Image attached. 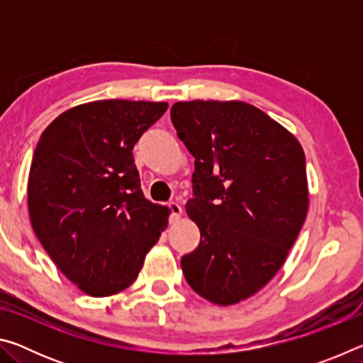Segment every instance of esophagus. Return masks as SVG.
I'll return each instance as SVG.
<instances>
[{"label": "esophagus", "mask_w": 363, "mask_h": 363, "mask_svg": "<svg viewBox=\"0 0 363 363\" xmlns=\"http://www.w3.org/2000/svg\"><path fill=\"white\" fill-rule=\"evenodd\" d=\"M168 208H169V211H171L169 223H177V220H179L181 216H182V208H181V205L174 203V201H169Z\"/></svg>", "instance_id": "esophagus-1"}]
</instances>
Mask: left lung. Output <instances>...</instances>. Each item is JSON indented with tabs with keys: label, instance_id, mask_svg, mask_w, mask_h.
<instances>
[{
	"label": "left lung",
	"instance_id": "8db88e82",
	"mask_svg": "<svg viewBox=\"0 0 363 363\" xmlns=\"http://www.w3.org/2000/svg\"><path fill=\"white\" fill-rule=\"evenodd\" d=\"M171 121L195 158L187 216L200 245L181 259L213 304L253 296L284 266L309 208L306 157L293 134L242 101L176 102Z\"/></svg>",
	"mask_w": 363,
	"mask_h": 363
}]
</instances>
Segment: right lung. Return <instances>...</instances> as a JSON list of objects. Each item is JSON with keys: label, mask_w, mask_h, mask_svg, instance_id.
Here are the masks:
<instances>
[{"label": "right lung", "mask_w": 363, "mask_h": 363, "mask_svg": "<svg viewBox=\"0 0 363 363\" xmlns=\"http://www.w3.org/2000/svg\"><path fill=\"white\" fill-rule=\"evenodd\" d=\"M168 102L107 99L60 113L36 145L27 200L43 248L94 298L126 290L168 227L140 190L133 147Z\"/></svg>", "instance_id": "right-lung-1"}]
</instances>
